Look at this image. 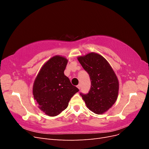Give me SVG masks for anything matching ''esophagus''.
<instances>
[{
  "label": "esophagus",
  "instance_id": "1",
  "mask_svg": "<svg viewBox=\"0 0 149 149\" xmlns=\"http://www.w3.org/2000/svg\"><path fill=\"white\" fill-rule=\"evenodd\" d=\"M77 88L79 89H80V88H81V86H80V84H78V86H77Z\"/></svg>",
  "mask_w": 149,
  "mask_h": 149
}]
</instances>
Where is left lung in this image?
<instances>
[{
	"label": "left lung",
	"mask_w": 149,
	"mask_h": 149,
	"mask_svg": "<svg viewBox=\"0 0 149 149\" xmlns=\"http://www.w3.org/2000/svg\"><path fill=\"white\" fill-rule=\"evenodd\" d=\"M91 79V89L86 94L81 93L88 109L97 114L105 113L118 97L119 80L110 64L102 55L91 52L78 56Z\"/></svg>",
	"instance_id": "8db88e82"
}]
</instances>
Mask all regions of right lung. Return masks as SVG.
Returning <instances> with one entry per match:
<instances>
[{"label": "right lung", "instance_id": "obj_1", "mask_svg": "<svg viewBox=\"0 0 149 149\" xmlns=\"http://www.w3.org/2000/svg\"><path fill=\"white\" fill-rule=\"evenodd\" d=\"M64 56L55 55L42 66L33 85V95L38 108L49 116H56L66 109L79 89L64 74L68 63Z\"/></svg>", "mask_w": 149, "mask_h": 149}]
</instances>
